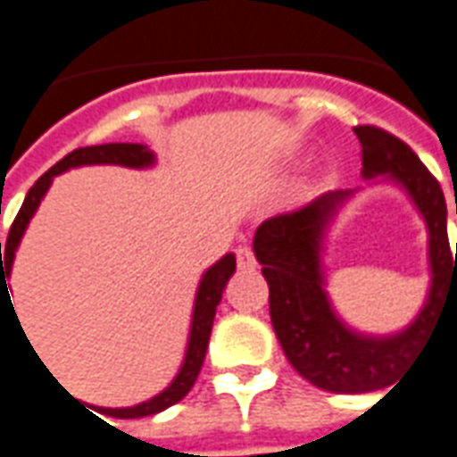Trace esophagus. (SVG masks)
Instances as JSON below:
<instances>
[{
    "instance_id": "34e87169",
    "label": "esophagus",
    "mask_w": 457,
    "mask_h": 457,
    "mask_svg": "<svg viewBox=\"0 0 457 457\" xmlns=\"http://www.w3.org/2000/svg\"><path fill=\"white\" fill-rule=\"evenodd\" d=\"M236 263H238V269L241 270L256 269V256H253V251L248 246L236 248Z\"/></svg>"
}]
</instances>
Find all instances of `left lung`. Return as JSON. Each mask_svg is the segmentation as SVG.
<instances>
[{"instance_id":"obj_1","label":"left lung","mask_w":457,"mask_h":457,"mask_svg":"<svg viewBox=\"0 0 457 457\" xmlns=\"http://www.w3.org/2000/svg\"><path fill=\"white\" fill-rule=\"evenodd\" d=\"M363 179L386 176L405 188L428 226L430 291L408 328L366 336L348 328L330 306L323 278V238L336 211L353 191H328L308 206L273 216L256 228L253 253L269 281L270 323L291 366L316 388L368 393L391 386L430 338L445 301L457 303L455 259L448 244L443 188L408 144L378 127H355ZM457 213V204H455Z\"/></svg>"}]
</instances>
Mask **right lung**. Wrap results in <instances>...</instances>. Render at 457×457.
I'll return each instance as SVG.
<instances>
[{"instance_id":"obj_1","label":"right lung","mask_w":457,"mask_h":457,"mask_svg":"<svg viewBox=\"0 0 457 457\" xmlns=\"http://www.w3.org/2000/svg\"><path fill=\"white\" fill-rule=\"evenodd\" d=\"M94 163H114V166H129V169H149L156 163V156L149 146L144 144H102V146H84V149L71 151L66 154L64 159L54 163L46 174L37 179V184L29 188V194L24 198L21 209H19L17 219L9 228L6 236V248H4V261H2V323H4V311L9 305L14 311L12 303V295H9V276H12V263H14V253H17L19 241L29 226L31 216L37 213L39 204H42L44 194L49 191L54 176L64 174L69 169H77V166H94ZM236 270V256L234 253H226L221 261H216L198 283L196 301H194V316H191V330H188V345L187 355H184V363L179 368L176 378L163 388L159 395H154L149 401L131 405V408H99L112 418H141V415H154L166 411L169 405L179 403L187 395L194 383L198 378V370L204 366V358H206V348H209V336L211 326H213V316H216V306L221 303L223 288L228 278L234 276ZM17 316V313H14ZM19 320V319H17Z\"/></svg>"}]
</instances>
